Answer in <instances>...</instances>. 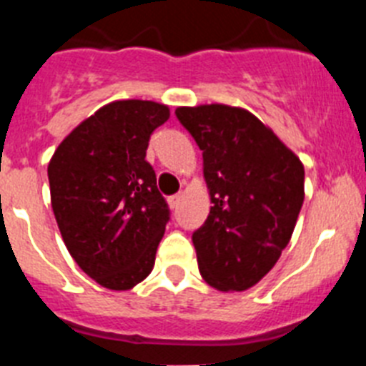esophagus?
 Masks as SVG:
<instances>
[{"mask_svg":"<svg viewBox=\"0 0 366 366\" xmlns=\"http://www.w3.org/2000/svg\"><path fill=\"white\" fill-rule=\"evenodd\" d=\"M179 199H181V194H174V196H170V198H168V205H170V209H177Z\"/></svg>","mask_w":366,"mask_h":366,"instance_id":"1","label":"esophagus"}]
</instances>
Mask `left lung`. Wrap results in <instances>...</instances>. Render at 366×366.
<instances>
[{
    "mask_svg": "<svg viewBox=\"0 0 366 366\" xmlns=\"http://www.w3.org/2000/svg\"><path fill=\"white\" fill-rule=\"evenodd\" d=\"M203 154L211 212L192 232L198 267L222 292L254 286L282 254L304 202V167L254 115L223 104L177 108Z\"/></svg>",
    "mask_w": 366,
    "mask_h": 366,
    "instance_id": "8db88e82",
    "label": "left lung"
}]
</instances>
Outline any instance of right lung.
I'll return each mask as SVG.
<instances>
[{"instance_id": "right-lung-1", "label": "right lung", "mask_w": 366, "mask_h": 366, "mask_svg": "<svg viewBox=\"0 0 366 366\" xmlns=\"http://www.w3.org/2000/svg\"><path fill=\"white\" fill-rule=\"evenodd\" d=\"M167 106L117 100L64 139L47 176L64 244L100 286L124 292L150 274L170 209L147 148Z\"/></svg>"}]
</instances>
